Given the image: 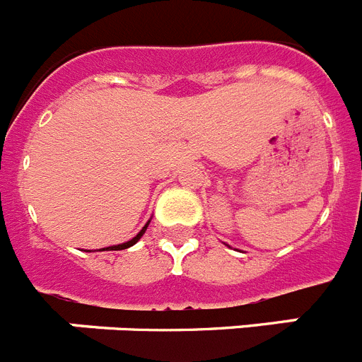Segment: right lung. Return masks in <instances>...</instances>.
<instances>
[{
  "mask_svg": "<svg viewBox=\"0 0 362 362\" xmlns=\"http://www.w3.org/2000/svg\"><path fill=\"white\" fill-rule=\"evenodd\" d=\"M148 225H150V221H148V223H146L145 226H143L141 230H139V233H137L136 238H132V239H130V241L121 243V245H112V246H107V248H101V252H105V250H124V248H130V246H134V245H136L137 241H139V239L143 238V233L146 232V228H148ZM88 252H90V250H88Z\"/></svg>",
  "mask_w": 362,
  "mask_h": 362,
  "instance_id": "obj_1",
  "label": "right lung"
}]
</instances>
